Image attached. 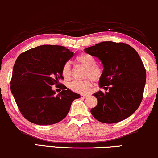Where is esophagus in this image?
I'll return each mask as SVG.
<instances>
[{
  "mask_svg": "<svg viewBox=\"0 0 158 158\" xmlns=\"http://www.w3.org/2000/svg\"><path fill=\"white\" fill-rule=\"evenodd\" d=\"M88 97L87 95H81V98H87Z\"/></svg>",
  "mask_w": 158,
  "mask_h": 158,
  "instance_id": "1",
  "label": "esophagus"
}]
</instances>
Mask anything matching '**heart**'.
<instances>
[{"mask_svg": "<svg viewBox=\"0 0 158 158\" xmlns=\"http://www.w3.org/2000/svg\"><path fill=\"white\" fill-rule=\"evenodd\" d=\"M76 62L78 64L85 66V77L88 78L82 81H73L69 85L71 90L79 94H87L90 89L93 81H99L102 77L103 70L99 65L95 64V57L87 53H82L77 56ZM62 75L65 79L71 77V68L69 63H65L62 69Z\"/></svg>", "mask_w": 158, "mask_h": 158, "instance_id": "heart-1", "label": "heart"}]
</instances>
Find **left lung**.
<instances>
[{"instance_id": "left-lung-1", "label": "left lung", "mask_w": 158, "mask_h": 158, "mask_svg": "<svg viewBox=\"0 0 158 158\" xmlns=\"http://www.w3.org/2000/svg\"><path fill=\"white\" fill-rule=\"evenodd\" d=\"M85 52L102 62L99 86L106 90L94 93L97 106L90 110L97 120L111 124L133 114L140 106L146 83V70L139 54L125 43L103 41L86 48Z\"/></svg>"}]
</instances>
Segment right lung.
Wrapping results in <instances>:
<instances>
[{"label":"right lung","instance_id":"obj_1","mask_svg":"<svg viewBox=\"0 0 158 158\" xmlns=\"http://www.w3.org/2000/svg\"><path fill=\"white\" fill-rule=\"evenodd\" d=\"M73 53L65 47L42 45L24 52L16 60L11 79V91L22 115L40 125L63 120L73 100L80 95L59 83L62 69ZM61 85L57 96L51 86Z\"/></svg>","mask_w":158,"mask_h":158}]
</instances>
